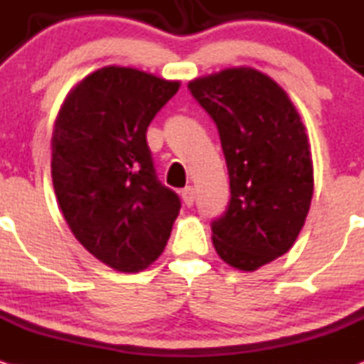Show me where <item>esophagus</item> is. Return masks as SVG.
Returning <instances> with one entry per match:
<instances>
[{
    "label": "esophagus",
    "instance_id": "1",
    "mask_svg": "<svg viewBox=\"0 0 364 364\" xmlns=\"http://www.w3.org/2000/svg\"><path fill=\"white\" fill-rule=\"evenodd\" d=\"M182 199L183 203H186L187 208H191L192 204H194V199H196V191L192 186H187L186 189H182Z\"/></svg>",
    "mask_w": 364,
    "mask_h": 364
}]
</instances>
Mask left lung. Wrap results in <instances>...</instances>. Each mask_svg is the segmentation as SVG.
Returning a JSON list of instances; mask_svg holds the SVG:
<instances>
[{
	"instance_id": "1",
	"label": "left lung",
	"mask_w": 364,
	"mask_h": 364,
	"mask_svg": "<svg viewBox=\"0 0 364 364\" xmlns=\"http://www.w3.org/2000/svg\"><path fill=\"white\" fill-rule=\"evenodd\" d=\"M215 121L228 166L226 211L211 223L213 245L240 271H255L296 240L314 196V165L300 114L274 80L230 68L189 83Z\"/></svg>"
}]
</instances>
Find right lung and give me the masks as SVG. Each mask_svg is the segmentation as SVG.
<instances>
[{
	"mask_svg": "<svg viewBox=\"0 0 364 364\" xmlns=\"http://www.w3.org/2000/svg\"><path fill=\"white\" fill-rule=\"evenodd\" d=\"M181 83L107 66L80 81L59 110L50 173L66 223L93 257L121 272L158 259L181 199L158 181L149 122Z\"/></svg>",
	"mask_w": 364,
	"mask_h": 364,
	"instance_id": "1",
	"label": "right lung"
}]
</instances>
